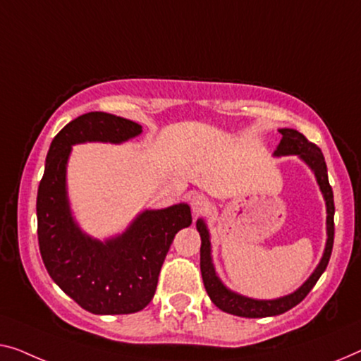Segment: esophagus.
<instances>
[{"mask_svg": "<svg viewBox=\"0 0 361 361\" xmlns=\"http://www.w3.org/2000/svg\"><path fill=\"white\" fill-rule=\"evenodd\" d=\"M190 206L192 209V212H195V215H201L209 211V199L204 195L196 192V195H192L190 197Z\"/></svg>", "mask_w": 361, "mask_h": 361, "instance_id": "34e87169", "label": "esophagus"}]
</instances>
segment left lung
<instances>
[{"mask_svg": "<svg viewBox=\"0 0 361 361\" xmlns=\"http://www.w3.org/2000/svg\"><path fill=\"white\" fill-rule=\"evenodd\" d=\"M279 133L282 134L281 142L276 149L274 155L276 157H282V155H298L303 162L313 170L318 181L319 190L324 196L326 201V230H327V240H326V248L322 252V257L319 261L318 267L314 269V272L311 274L303 285L300 288L295 290L293 293L285 295V297L276 298V300H255L248 298L245 295H240L236 292L225 287L222 281L215 274V269L212 264V256H211V235H209L207 225L202 219H197L196 228L199 235H201V274H202V282L206 287V292L209 298L212 300V303L217 306L219 310L225 311L228 314L241 316V318H267V316H277L282 314L285 311L292 310L293 306H297L300 301L311 292V288L314 287L321 274L326 271L327 264H329L332 245H334V195H332V188L329 185V178H327V166L324 155H322L321 149L316 144L310 142L303 134L298 133L297 129L282 128L279 129Z\"/></svg>", "mask_w": 361, "mask_h": 361, "instance_id": "left-lung-1", "label": "left lung"}]
</instances>
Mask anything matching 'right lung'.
<instances>
[{"label":"right lung","instance_id":"1","mask_svg":"<svg viewBox=\"0 0 361 361\" xmlns=\"http://www.w3.org/2000/svg\"><path fill=\"white\" fill-rule=\"evenodd\" d=\"M142 133L126 118L90 111L68 123L48 149L37 192V233L48 274L68 297L94 314H129L154 298L171 241L190 227L191 209L175 204L144 211L121 235L100 241L79 228L69 207L66 165L74 144H121Z\"/></svg>","mask_w":361,"mask_h":361}]
</instances>
